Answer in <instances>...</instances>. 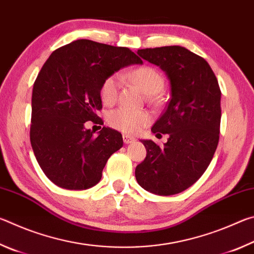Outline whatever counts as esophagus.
<instances>
[{"label":"esophagus","instance_id":"34e87169","mask_svg":"<svg viewBox=\"0 0 254 254\" xmlns=\"http://www.w3.org/2000/svg\"><path fill=\"white\" fill-rule=\"evenodd\" d=\"M123 141H124V143H126V144H128V143L134 142L135 139H134V137L130 136V135H123Z\"/></svg>","mask_w":254,"mask_h":254}]
</instances>
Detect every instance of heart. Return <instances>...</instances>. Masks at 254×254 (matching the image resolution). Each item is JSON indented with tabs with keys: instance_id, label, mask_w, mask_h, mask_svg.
Wrapping results in <instances>:
<instances>
[{
	"instance_id": "obj_1",
	"label": "heart",
	"mask_w": 254,
	"mask_h": 254,
	"mask_svg": "<svg viewBox=\"0 0 254 254\" xmlns=\"http://www.w3.org/2000/svg\"><path fill=\"white\" fill-rule=\"evenodd\" d=\"M126 78L137 86L144 94H147L149 101L157 102L163 88L165 78L156 68L150 66H141L126 75ZM121 88V77L111 75L103 81L101 87V98L105 105H112L117 102ZM107 122L112 127L127 133L137 134L151 122V115L147 111H135L127 107H119L111 111L107 115Z\"/></svg>"
}]
</instances>
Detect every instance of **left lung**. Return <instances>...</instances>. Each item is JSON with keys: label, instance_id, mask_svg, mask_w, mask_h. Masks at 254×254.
I'll return each mask as SVG.
<instances>
[{"label": "left lung", "instance_id": "8db88e82", "mask_svg": "<svg viewBox=\"0 0 254 254\" xmlns=\"http://www.w3.org/2000/svg\"><path fill=\"white\" fill-rule=\"evenodd\" d=\"M170 80L171 97L153 133L168 134L159 147L143 140L147 157L136 166V182L152 194L169 196L198 180L212 161L220 139L221 89L204 58L180 46L137 50Z\"/></svg>", "mask_w": 254, "mask_h": 254}]
</instances>
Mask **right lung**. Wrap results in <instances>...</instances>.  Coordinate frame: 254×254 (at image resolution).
<instances>
[{"mask_svg": "<svg viewBox=\"0 0 254 254\" xmlns=\"http://www.w3.org/2000/svg\"><path fill=\"white\" fill-rule=\"evenodd\" d=\"M142 64L126 47L87 39L56 49L32 91L30 141L42 171L57 186L80 190L100 182L109 158L122 148V134L103 127L97 136L87 121L103 123L101 87L123 67Z\"/></svg>", "mask_w": 254, "mask_h": 254, "instance_id": "add662e5", "label": "right lung"}]
</instances>
